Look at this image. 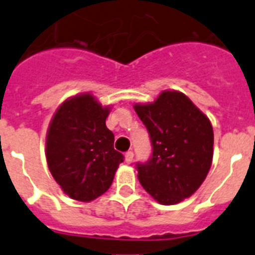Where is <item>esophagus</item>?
I'll return each instance as SVG.
<instances>
[{"label": "esophagus", "mask_w": 255, "mask_h": 255, "mask_svg": "<svg viewBox=\"0 0 255 255\" xmlns=\"http://www.w3.org/2000/svg\"><path fill=\"white\" fill-rule=\"evenodd\" d=\"M132 158H134V153H132V152H128V153H126V154H125L126 163H131Z\"/></svg>", "instance_id": "obj_1"}]
</instances>
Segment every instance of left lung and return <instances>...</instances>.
<instances>
[{
	"mask_svg": "<svg viewBox=\"0 0 255 255\" xmlns=\"http://www.w3.org/2000/svg\"><path fill=\"white\" fill-rule=\"evenodd\" d=\"M147 128L152 157L136 163L141 186L158 203H180L198 190L213 157L208 117L181 92L164 91L152 103L134 106Z\"/></svg>",
	"mask_w": 255,
	"mask_h": 255,
	"instance_id": "left-lung-1",
	"label": "left lung"
}]
</instances>
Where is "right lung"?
<instances>
[{
  "mask_svg": "<svg viewBox=\"0 0 255 255\" xmlns=\"http://www.w3.org/2000/svg\"><path fill=\"white\" fill-rule=\"evenodd\" d=\"M110 107L91 93L65 101L52 117L46 138L47 164L65 194L92 202L110 189L124 155L106 126Z\"/></svg>",
  "mask_w": 255,
  "mask_h": 255,
  "instance_id": "add662e5",
  "label": "right lung"
}]
</instances>
